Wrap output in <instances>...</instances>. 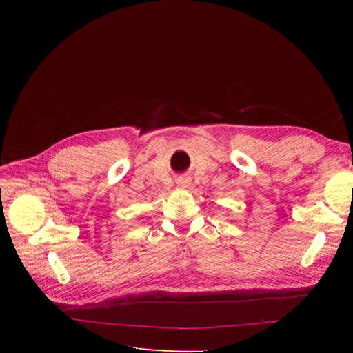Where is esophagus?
<instances>
[{
  "label": "esophagus",
  "instance_id": "34e87169",
  "mask_svg": "<svg viewBox=\"0 0 353 353\" xmlns=\"http://www.w3.org/2000/svg\"><path fill=\"white\" fill-rule=\"evenodd\" d=\"M190 183H191V181H190L188 176H179V178H176V187L178 188L185 190V188H188Z\"/></svg>",
  "mask_w": 353,
  "mask_h": 353
}]
</instances>
